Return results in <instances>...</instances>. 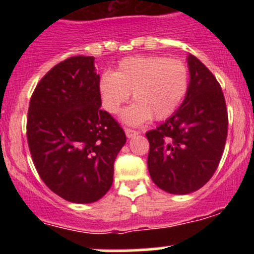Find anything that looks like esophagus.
Wrapping results in <instances>:
<instances>
[{"label": "esophagus", "mask_w": 254, "mask_h": 254, "mask_svg": "<svg viewBox=\"0 0 254 254\" xmlns=\"http://www.w3.org/2000/svg\"><path fill=\"white\" fill-rule=\"evenodd\" d=\"M139 134L137 131H135V130H131V129H125V135H127V137H134L136 136V135Z\"/></svg>", "instance_id": "1"}]
</instances>
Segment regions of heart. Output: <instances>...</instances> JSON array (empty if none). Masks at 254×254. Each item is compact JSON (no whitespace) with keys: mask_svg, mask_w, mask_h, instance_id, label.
I'll list each match as a JSON object with an SVG mask.
<instances>
[{"mask_svg":"<svg viewBox=\"0 0 254 254\" xmlns=\"http://www.w3.org/2000/svg\"><path fill=\"white\" fill-rule=\"evenodd\" d=\"M189 88V70L179 60L165 56H131L123 59L114 72L107 71L99 78L102 106L114 114L129 99L135 103L122 113V119L139 125L151 118L171 117L183 102Z\"/></svg>","mask_w":254,"mask_h":254,"instance_id":"obj_1","label":"heart"}]
</instances>
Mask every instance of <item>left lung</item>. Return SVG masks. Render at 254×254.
Returning <instances> with one entry per match:
<instances>
[{"label":"left lung","instance_id":"8db88e82","mask_svg":"<svg viewBox=\"0 0 254 254\" xmlns=\"http://www.w3.org/2000/svg\"><path fill=\"white\" fill-rule=\"evenodd\" d=\"M189 88L177 111L146 132L153 183L171 194L193 193L211 178L227 137L226 103L219 82L193 55L187 58Z\"/></svg>","mask_w":254,"mask_h":254}]
</instances>
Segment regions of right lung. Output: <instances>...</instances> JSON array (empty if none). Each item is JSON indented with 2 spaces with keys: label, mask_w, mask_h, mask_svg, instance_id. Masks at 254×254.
Listing matches in <instances>:
<instances>
[{
  "label": "right lung",
  "mask_w": 254,
  "mask_h": 254,
  "mask_svg": "<svg viewBox=\"0 0 254 254\" xmlns=\"http://www.w3.org/2000/svg\"><path fill=\"white\" fill-rule=\"evenodd\" d=\"M93 56L54 66L30 98L27 137L40 178L71 203L99 200L111 189L125 132L102 111Z\"/></svg>",
  "instance_id": "obj_1"
}]
</instances>
